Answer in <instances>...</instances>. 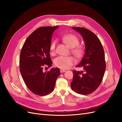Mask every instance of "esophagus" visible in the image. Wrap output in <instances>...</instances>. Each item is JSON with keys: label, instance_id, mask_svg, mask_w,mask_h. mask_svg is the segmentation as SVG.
I'll list each match as a JSON object with an SVG mask.
<instances>
[{"label": "esophagus", "instance_id": "esophagus-1", "mask_svg": "<svg viewBox=\"0 0 122 122\" xmlns=\"http://www.w3.org/2000/svg\"><path fill=\"white\" fill-rule=\"evenodd\" d=\"M60 71H61V73H64V72H66V70H63V69H61Z\"/></svg>", "mask_w": 122, "mask_h": 122}]
</instances>
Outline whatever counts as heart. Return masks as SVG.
I'll use <instances>...</instances> for the list:
<instances>
[{
    "instance_id": "heart-1",
    "label": "heart",
    "mask_w": 122,
    "mask_h": 122,
    "mask_svg": "<svg viewBox=\"0 0 122 122\" xmlns=\"http://www.w3.org/2000/svg\"><path fill=\"white\" fill-rule=\"evenodd\" d=\"M63 41L70 48H72V52L75 56L80 58L82 56L83 50L81 47L78 46L79 40L77 36L73 34H67L62 38ZM56 41H54L51 43L50 46L51 53L53 54L56 48ZM75 61L72 56H59L54 61L56 67L62 69H68L71 68L75 64Z\"/></svg>"
}]
</instances>
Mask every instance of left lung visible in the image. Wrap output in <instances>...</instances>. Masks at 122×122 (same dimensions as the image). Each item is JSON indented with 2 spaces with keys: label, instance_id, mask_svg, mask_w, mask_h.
I'll return each mask as SVG.
<instances>
[{
  "label": "left lung",
  "instance_id": "left-lung-1",
  "mask_svg": "<svg viewBox=\"0 0 122 122\" xmlns=\"http://www.w3.org/2000/svg\"><path fill=\"white\" fill-rule=\"evenodd\" d=\"M72 28L82 36L86 49L83 57L76 66L83 68V71L73 72L71 86L77 93L88 95L96 90L102 82L106 68L104 51L100 41L93 32L83 27Z\"/></svg>",
  "mask_w": 122,
  "mask_h": 122
}]
</instances>
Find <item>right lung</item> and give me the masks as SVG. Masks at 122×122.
<instances>
[{"label": "right lung", "mask_w": 122, "mask_h": 122, "mask_svg": "<svg viewBox=\"0 0 122 122\" xmlns=\"http://www.w3.org/2000/svg\"><path fill=\"white\" fill-rule=\"evenodd\" d=\"M58 26L38 28L26 40L20 55V71L28 89L44 96L51 93L61 72L59 68L43 71L44 66L51 67L50 46L54 30Z\"/></svg>", "instance_id": "right-lung-1"}]
</instances>
